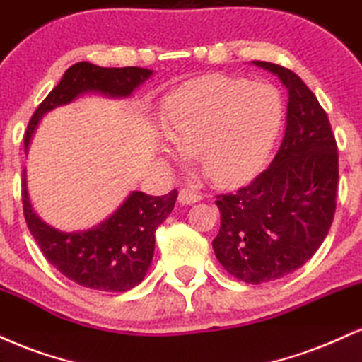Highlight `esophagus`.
<instances>
[{
    "label": "esophagus",
    "mask_w": 362,
    "mask_h": 362,
    "mask_svg": "<svg viewBox=\"0 0 362 362\" xmlns=\"http://www.w3.org/2000/svg\"><path fill=\"white\" fill-rule=\"evenodd\" d=\"M177 199H180L181 205H193V203L202 202L203 194L199 193V191H197V189L185 188V189L180 191V197H177Z\"/></svg>",
    "instance_id": "34e87169"
}]
</instances>
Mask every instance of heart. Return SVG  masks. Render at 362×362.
<instances>
[{"label":"heart","mask_w":362,"mask_h":362,"mask_svg":"<svg viewBox=\"0 0 362 362\" xmlns=\"http://www.w3.org/2000/svg\"><path fill=\"white\" fill-rule=\"evenodd\" d=\"M284 103L273 84L214 74L165 96L160 125L174 146L160 152L176 165L197 156L216 185H244L269 160L283 125Z\"/></svg>","instance_id":"heart-1"}]
</instances>
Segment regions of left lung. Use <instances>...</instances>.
Masks as SVG:
<instances>
[{
	"instance_id": "obj_1",
	"label": "left lung",
	"mask_w": 362,
	"mask_h": 362,
	"mask_svg": "<svg viewBox=\"0 0 362 362\" xmlns=\"http://www.w3.org/2000/svg\"><path fill=\"white\" fill-rule=\"evenodd\" d=\"M288 89L286 129L273 163L233 194L216 197L214 250L233 278L261 284L300 269L329 233L339 181L337 144L317 96L295 72L252 61Z\"/></svg>"
}]
</instances>
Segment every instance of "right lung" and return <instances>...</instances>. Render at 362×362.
I'll return each instance as SVG.
<instances>
[{"label": "right lung", "instance_id": "obj_1", "mask_svg": "<svg viewBox=\"0 0 362 362\" xmlns=\"http://www.w3.org/2000/svg\"><path fill=\"white\" fill-rule=\"evenodd\" d=\"M154 74L144 67H100L78 62L38 105L25 135L28 152L38 123L57 106L96 93L106 98H130ZM177 189L164 197L130 191L122 205L100 223L86 230L62 232L45 223L33 210L27 188V169L21 182V202L28 230L47 261L71 281L98 291H129L146 278L152 264L156 230L173 211Z\"/></svg>", "mask_w": 362, "mask_h": 362}]
</instances>
